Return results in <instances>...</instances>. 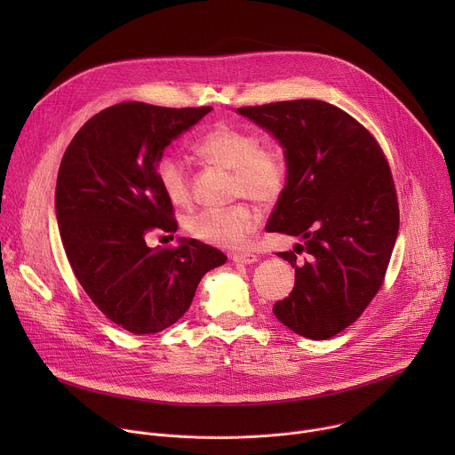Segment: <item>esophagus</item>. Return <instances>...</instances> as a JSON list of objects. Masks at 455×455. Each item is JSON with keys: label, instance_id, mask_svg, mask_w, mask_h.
Here are the masks:
<instances>
[{"label": "esophagus", "instance_id": "obj_1", "mask_svg": "<svg viewBox=\"0 0 455 455\" xmlns=\"http://www.w3.org/2000/svg\"><path fill=\"white\" fill-rule=\"evenodd\" d=\"M230 259L234 263H239V265H251L257 261V255L251 251H239V253H232Z\"/></svg>", "mask_w": 455, "mask_h": 455}]
</instances>
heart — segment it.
<instances>
[{"instance_id": "heart-1", "label": "heart", "mask_w": 455, "mask_h": 455, "mask_svg": "<svg viewBox=\"0 0 455 455\" xmlns=\"http://www.w3.org/2000/svg\"><path fill=\"white\" fill-rule=\"evenodd\" d=\"M192 151L205 162L232 171L234 196L253 198L261 204H274L284 190L288 180V160L281 148L259 140L246 129L216 124L192 142ZM156 176L162 190L176 207L192 204V190L185 165L171 155L156 164ZM261 225V211L250 204H237L228 209H205L187 220L192 237L220 248H241Z\"/></svg>"}]
</instances>
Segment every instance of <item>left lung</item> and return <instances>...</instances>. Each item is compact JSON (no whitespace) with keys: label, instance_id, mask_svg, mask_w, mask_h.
Wrapping results in <instances>:
<instances>
[{"label":"left lung","instance_id":"left-lung-1","mask_svg":"<svg viewBox=\"0 0 455 455\" xmlns=\"http://www.w3.org/2000/svg\"><path fill=\"white\" fill-rule=\"evenodd\" d=\"M237 113L270 132L288 160L267 230L302 243L277 253L295 268V286L274 313L297 335L328 340L351 326L383 284L400 227L391 167L356 118L323 100Z\"/></svg>","mask_w":455,"mask_h":455}]
</instances>
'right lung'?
Listing matches in <instances>:
<instances>
[{
    "mask_svg": "<svg viewBox=\"0 0 455 455\" xmlns=\"http://www.w3.org/2000/svg\"><path fill=\"white\" fill-rule=\"evenodd\" d=\"M211 109L115 104L79 129L60 160L55 212L68 263L93 304L135 335L181 318L202 277L227 261L196 239L167 248L146 243L151 232L178 228L156 164Z\"/></svg>",
    "mask_w": 455,
    "mask_h": 455,
    "instance_id": "obj_1",
    "label": "right lung"
}]
</instances>
